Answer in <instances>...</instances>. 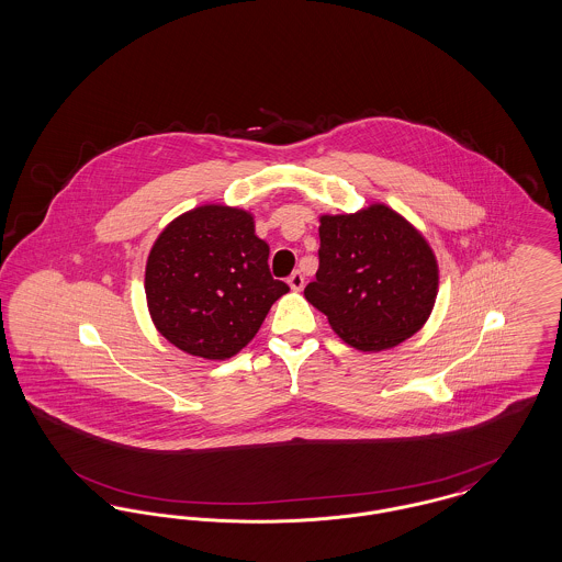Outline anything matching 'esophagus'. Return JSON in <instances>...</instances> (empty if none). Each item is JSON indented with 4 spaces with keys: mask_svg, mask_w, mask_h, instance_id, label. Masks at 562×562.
Here are the masks:
<instances>
[{
    "mask_svg": "<svg viewBox=\"0 0 562 562\" xmlns=\"http://www.w3.org/2000/svg\"><path fill=\"white\" fill-rule=\"evenodd\" d=\"M289 284H291V289H293V291H301V289H303V284H305L303 273H301V271H293V273H291V278H289Z\"/></svg>",
    "mask_w": 562,
    "mask_h": 562,
    "instance_id": "1",
    "label": "esophagus"
}]
</instances>
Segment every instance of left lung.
<instances>
[{
  "label": "left lung",
  "instance_id": "left-lung-1",
  "mask_svg": "<svg viewBox=\"0 0 562 562\" xmlns=\"http://www.w3.org/2000/svg\"><path fill=\"white\" fill-rule=\"evenodd\" d=\"M318 257L305 299L349 346L394 348L428 321L438 266L424 236L392 209L324 214Z\"/></svg>",
  "mask_w": 562,
  "mask_h": 562
}]
</instances>
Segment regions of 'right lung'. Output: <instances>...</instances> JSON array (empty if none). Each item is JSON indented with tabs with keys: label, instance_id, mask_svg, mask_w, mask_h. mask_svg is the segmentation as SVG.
Here are the masks:
<instances>
[{
	"label": "right lung",
	"instance_id": "obj_1",
	"mask_svg": "<svg viewBox=\"0 0 562 562\" xmlns=\"http://www.w3.org/2000/svg\"><path fill=\"white\" fill-rule=\"evenodd\" d=\"M268 257L246 211L211 204L181 214L161 232L145 269L156 328L191 356L232 358L289 293L286 282L273 280Z\"/></svg>",
	"mask_w": 562,
	"mask_h": 562
}]
</instances>
